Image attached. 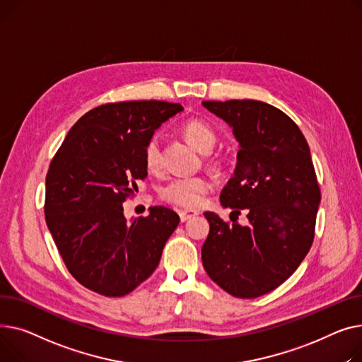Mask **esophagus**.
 Segmentation results:
<instances>
[{"label": "esophagus", "instance_id": "obj_1", "mask_svg": "<svg viewBox=\"0 0 362 362\" xmlns=\"http://www.w3.org/2000/svg\"><path fill=\"white\" fill-rule=\"evenodd\" d=\"M178 215H180L181 222H187L188 219L197 216L199 214H197V211H194V210H180V211H178Z\"/></svg>", "mask_w": 362, "mask_h": 362}]
</instances>
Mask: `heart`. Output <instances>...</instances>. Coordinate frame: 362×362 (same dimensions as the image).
I'll use <instances>...</instances> for the list:
<instances>
[{
	"mask_svg": "<svg viewBox=\"0 0 362 362\" xmlns=\"http://www.w3.org/2000/svg\"><path fill=\"white\" fill-rule=\"evenodd\" d=\"M184 134L188 141L203 153H209L216 143L215 130L200 119H189L185 122ZM144 163L152 173L158 171L162 165L160 141L158 136H153L146 143ZM211 188H214V182L207 177H178L169 180L160 188V197L168 203L184 209H197L204 203Z\"/></svg>",
	"mask_w": 362,
	"mask_h": 362,
	"instance_id": "1",
	"label": "heart"
}]
</instances>
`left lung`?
I'll return each instance as SVG.
<instances>
[{
	"label": "left lung",
	"instance_id": "obj_1",
	"mask_svg": "<svg viewBox=\"0 0 362 362\" xmlns=\"http://www.w3.org/2000/svg\"><path fill=\"white\" fill-rule=\"evenodd\" d=\"M232 127L240 143L237 168L221 204L247 209L248 225L206 211L210 230L202 262L210 279L237 298H257L298 269L314 240L320 187L308 143L285 112L252 99L204 100Z\"/></svg>",
	"mask_w": 362,
	"mask_h": 362
}]
</instances>
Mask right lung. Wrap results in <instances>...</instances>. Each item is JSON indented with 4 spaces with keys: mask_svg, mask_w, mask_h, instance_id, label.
I'll list each match as a JSON object with an SVG mask.
<instances>
[{
    "mask_svg": "<svg viewBox=\"0 0 362 362\" xmlns=\"http://www.w3.org/2000/svg\"><path fill=\"white\" fill-rule=\"evenodd\" d=\"M180 103L130 100L84 114L64 139L47 174L45 219L74 279L105 296L134 291L159 264L180 223L153 206L129 222L122 203L147 177L144 147Z\"/></svg>",
    "mask_w": 362,
    "mask_h": 362,
    "instance_id": "add662e5",
    "label": "right lung"
}]
</instances>
